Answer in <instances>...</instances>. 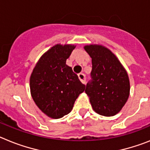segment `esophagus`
Here are the masks:
<instances>
[{"mask_svg":"<svg viewBox=\"0 0 150 150\" xmlns=\"http://www.w3.org/2000/svg\"><path fill=\"white\" fill-rule=\"evenodd\" d=\"M79 80L83 83V84H85L86 83V77L84 74H79Z\"/></svg>","mask_w":150,"mask_h":150,"instance_id":"esophagus-1","label":"esophagus"}]
</instances>
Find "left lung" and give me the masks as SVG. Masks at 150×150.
<instances>
[{
	"mask_svg": "<svg viewBox=\"0 0 150 150\" xmlns=\"http://www.w3.org/2000/svg\"><path fill=\"white\" fill-rule=\"evenodd\" d=\"M92 59L91 80L85 93L95 112L104 116H113L121 111L130 93L127 71L114 53L97 44L84 47Z\"/></svg>",
	"mask_w": 150,
	"mask_h": 150,
	"instance_id": "obj_1",
	"label": "left lung"
}]
</instances>
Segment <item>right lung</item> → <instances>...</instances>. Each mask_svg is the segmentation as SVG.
<instances>
[{"instance_id":"add662e5","label":"right lung","mask_w":150,"mask_h":150,"mask_svg":"<svg viewBox=\"0 0 150 150\" xmlns=\"http://www.w3.org/2000/svg\"><path fill=\"white\" fill-rule=\"evenodd\" d=\"M71 44H56L37 62L30 77V90L38 107L52 118H60L69 114L85 85L66 59L75 49Z\"/></svg>"}]
</instances>
